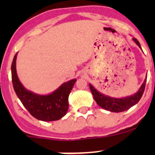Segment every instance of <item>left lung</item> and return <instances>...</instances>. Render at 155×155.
<instances>
[{
	"label": "left lung",
	"instance_id": "1",
	"mask_svg": "<svg viewBox=\"0 0 155 155\" xmlns=\"http://www.w3.org/2000/svg\"><path fill=\"white\" fill-rule=\"evenodd\" d=\"M133 40L135 42L136 44L141 48V46L138 40L136 38H133ZM145 83H146V79H145L144 82L137 93L131 96L127 97L124 98H120V99L119 98L110 97L103 94L101 92L97 91L91 84H89V87H90L91 91L93 94L95 101L100 107L106 110L110 111L112 112H121L127 110L140 101L143 96V92H144Z\"/></svg>",
	"mask_w": 155,
	"mask_h": 155
}]
</instances>
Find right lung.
<instances>
[{"mask_svg": "<svg viewBox=\"0 0 155 155\" xmlns=\"http://www.w3.org/2000/svg\"><path fill=\"white\" fill-rule=\"evenodd\" d=\"M17 53L11 66L12 82L14 91L32 116L43 121H57L66 115L68 110V97L76 82L72 79L62 84L57 90L47 95H40L27 90L18 79L15 68Z\"/></svg>", "mask_w": 155, "mask_h": 155, "instance_id": "add662e5", "label": "right lung"}]
</instances>
